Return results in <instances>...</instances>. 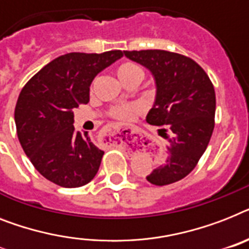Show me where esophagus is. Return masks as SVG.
I'll list each match as a JSON object with an SVG mask.
<instances>
[{
    "label": "esophagus",
    "mask_w": 249,
    "mask_h": 249,
    "mask_svg": "<svg viewBox=\"0 0 249 249\" xmlns=\"http://www.w3.org/2000/svg\"><path fill=\"white\" fill-rule=\"evenodd\" d=\"M112 130L114 131H126V133H129V134H143L142 131H139L138 129L134 128V126H123V125H119V126H115V128H112Z\"/></svg>",
    "instance_id": "esophagus-1"
}]
</instances>
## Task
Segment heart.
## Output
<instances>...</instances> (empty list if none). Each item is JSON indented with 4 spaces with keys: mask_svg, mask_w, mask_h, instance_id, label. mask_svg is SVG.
Wrapping results in <instances>:
<instances>
[{
    "mask_svg": "<svg viewBox=\"0 0 249 249\" xmlns=\"http://www.w3.org/2000/svg\"><path fill=\"white\" fill-rule=\"evenodd\" d=\"M118 76L121 82H124L126 79L134 78V76H139L142 78L143 71L142 69L138 65H135L133 62H124L118 68ZM142 110L141 105H128V106H120L116 107L112 110V115L115 118L123 119V120H129L134 116L137 112Z\"/></svg>",
    "mask_w": 249,
    "mask_h": 249,
    "instance_id": "1",
    "label": "heart"
}]
</instances>
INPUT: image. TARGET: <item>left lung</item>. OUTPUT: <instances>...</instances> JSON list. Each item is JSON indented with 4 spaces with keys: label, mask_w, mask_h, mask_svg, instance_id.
Returning a JSON list of instances; mask_svg holds the SVG:
<instances>
[{
    "label": "left lung",
    "mask_w": 249,
    "mask_h": 249,
    "mask_svg": "<svg viewBox=\"0 0 249 249\" xmlns=\"http://www.w3.org/2000/svg\"><path fill=\"white\" fill-rule=\"evenodd\" d=\"M125 57L151 72L156 96L145 121L163 131L165 159L145 179L155 185L181 180L205 153L213 131L215 89L192 58L163 50L124 51Z\"/></svg>",
    "instance_id": "8db88e82"
}]
</instances>
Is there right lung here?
Returning <instances> with one entry per match:
<instances>
[{
    "instance_id": "right-lung-1",
    "label": "right lung",
    "mask_w": 249,
    "mask_h": 249,
    "mask_svg": "<svg viewBox=\"0 0 249 249\" xmlns=\"http://www.w3.org/2000/svg\"><path fill=\"white\" fill-rule=\"evenodd\" d=\"M123 52L62 54L26 83L15 107L18 138L34 167L52 183L78 188L100 169L104 151L74 130L72 108L89 102V87Z\"/></svg>"
}]
</instances>
